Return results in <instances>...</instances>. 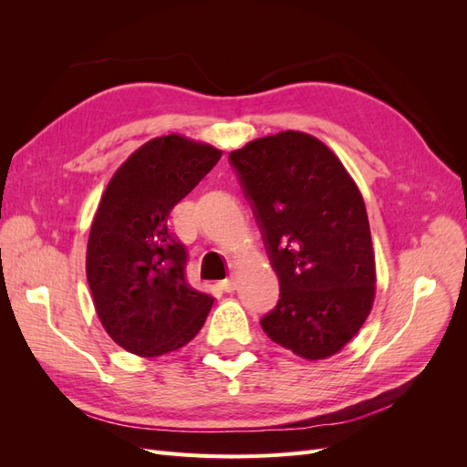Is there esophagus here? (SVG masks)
<instances>
[{"label":"esophagus","mask_w":467,"mask_h":467,"mask_svg":"<svg viewBox=\"0 0 467 467\" xmlns=\"http://www.w3.org/2000/svg\"><path fill=\"white\" fill-rule=\"evenodd\" d=\"M222 290L223 292H234L235 290V278L230 275V278H225V280H222Z\"/></svg>","instance_id":"34e87169"}]
</instances>
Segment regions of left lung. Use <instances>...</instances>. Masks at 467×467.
Listing matches in <instances>:
<instances>
[{"label": "left lung", "mask_w": 467, "mask_h": 467, "mask_svg": "<svg viewBox=\"0 0 467 467\" xmlns=\"http://www.w3.org/2000/svg\"><path fill=\"white\" fill-rule=\"evenodd\" d=\"M228 160L280 282L263 331L307 360L337 355L368 317L376 292L370 223L358 187L337 155L304 132L253 140Z\"/></svg>", "instance_id": "8db88e82"}]
</instances>
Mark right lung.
<instances>
[{
  "label": "right lung",
  "mask_w": 467,
  "mask_h": 467,
  "mask_svg": "<svg viewBox=\"0 0 467 467\" xmlns=\"http://www.w3.org/2000/svg\"><path fill=\"white\" fill-rule=\"evenodd\" d=\"M222 151L179 134L153 138L112 175L88 242V282L112 341L161 357L201 331L214 298L187 282V249L169 225Z\"/></svg>",
  "instance_id": "add662e5"
}]
</instances>
